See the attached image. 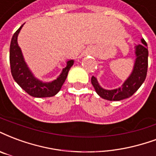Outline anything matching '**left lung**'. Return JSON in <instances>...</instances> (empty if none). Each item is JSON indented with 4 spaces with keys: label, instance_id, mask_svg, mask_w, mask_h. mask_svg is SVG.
I'll return each mask as SVG.
<instances>
[{
    "label": "left lung",
    "instance_id": "left-lung-1",
    "mask_svg": "<svg viewBox=\"0 0 156 156\" xmlns=\"http://www.w3.org/2000/svg\"><path fill=\"white\" fill-rule=\"evenodd\" d=\"M142 44L136 46V59L131 76L122 87L113 90H105L99 86L95 77H92L91 83L101 98L109 101H121L132 96L144 83L148 69V49L146 40L141 39Z\"/></svg>",
    "mask_w": 156,
    "mask_h": 156
}]
</instances>
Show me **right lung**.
<instances>
[{"mask_svg":"<svg viewBox=\"0 0 156 156\" xmlns=\"http://www.w3.org/2000/svg\"><path fill=\"white\" fill-rule=\"evenodd\" d=\"M22 26L23 25L15 32L10 41V64L12 77L19 84L20 87L32 97L49 98L56 95L66 80L69 69L73 64V60L67 62V66L63 69L62 73L55 81L44 83L38 80L33 76L26 65L20 48L17 43V36Z\"/></svg>","mask_w":156,"mask_h":156,"instance_id":"obj_1","label":"right lung"}]
</instances>
